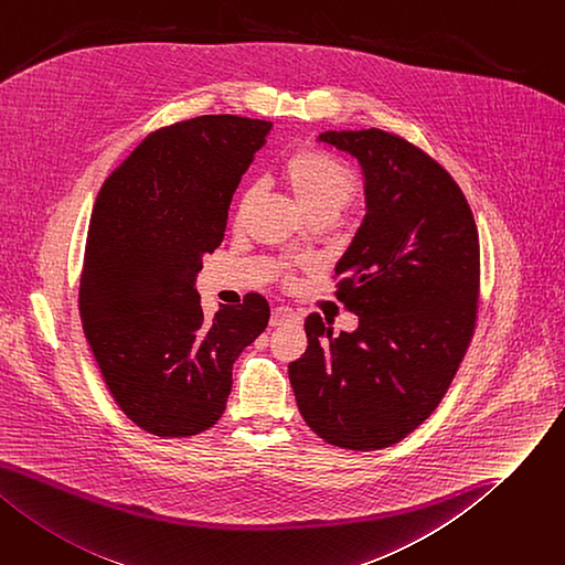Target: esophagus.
I'll list each match as a JSON object with an SVG mask.
<instances>
[{"label":"esophagus","mask_w":565,"mask_h":565,"mask_svg":"<svg viewBox=\"0 0 565 565\" xmlns=\"http://www.w3.org/2000/svg\"><path fill=\"white\" fill-rule=\"evenodd\" d=\"M292 320H297V313H295L292 309H288V307H277V309L273 311L270 327H281V324L292 322Z\"/></svg>","instance_id":"obj_1"}]
</instances>
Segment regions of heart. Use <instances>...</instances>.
I'll list each match as a JSON object with an SVG mask.
<instances>
[{"label":"heart","mask_w":565,"mask_h":565,"mask_svg":"<svg viewBox=\"0 0 565 565\" xmlns=\"http://www.w3.org/2000/svg\"><path fill=\"white\" fill-rule=\"evenodd\" d=\"M284 181L288 191L297 200V204L305 209L307 215L311 213H335L343 209L356 193V177L354 172L316 149H299L290 154L284 163ZM254 200V191L241 195L238 209L245 211Z\"/></svg>","instance_id":"b5f03b06"}]
</instances>
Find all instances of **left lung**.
<instances>
[{
    "label": "left lung",
    "instance_id": "8db88e82",
    "mask_svg": "<svg viewBox=\"0 0 565 565\" xmlns=\"http://www.w3.org/2000/svg\"><path fill=\"white\" fill-rule=\"evenodd\" d=\"M318 140L365 179V217L335 266L359 327L333 333L311 313L288 377L320 438L370 452L420 427L452 384L477 322L479 236L459 183L420 147L382 129Z\"/></svg>",
    "mask_w": 565,
    "mask_h": 565
}]
</instances>
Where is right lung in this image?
<instances>
[{
    "mask_svg": "<svg viewBox=\"0 0 565 565\" xmlns=\"http://www.w3.org/2000/svg\"><path fill=\"white\" fill-rule=\"evenodd\" d=\"M273 122L200 116L149 134L93 206L79 284L86 341L104 384L140 429L185 438L213 427L238 354L268 327L258 292L202 311L195 277Z\"/></svg>",
    "mask_w": 565,
    "mask_h": 565,
    "instance_id": "right-lung-1",
    "label": "right lung"
}]
</instances>
